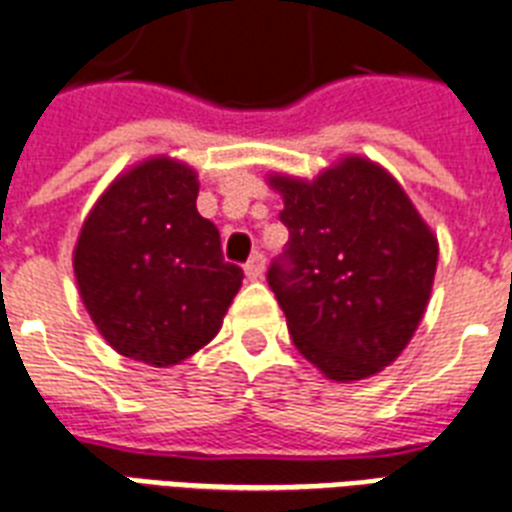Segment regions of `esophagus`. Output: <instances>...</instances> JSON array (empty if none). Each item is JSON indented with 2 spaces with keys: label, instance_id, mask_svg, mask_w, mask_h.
Instances as JSON below:
<instances>
[{
  "label": "esophagus",
  "instance_id": "34e87169",
  "mask_svg": "<svg viewBox=\"0 0 512 512\" xmlns=\"http://www.w3.org/2000/svg\"><path fill=\"white\" fill-rule=\"evenodd\" d=\"M263 271H265V257L260 252L249 257V263L244 265V273H247V279L257 282V279H263Z\"/></svg>",
  "mask_w": 512,
  "mask_h": 512
}]
</instances>
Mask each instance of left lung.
<instances>
[{"instance_id":"obj_1","label":"left lung","mask_w":512,"mask_h":512,"mask_svg":"<svg viewBox=\"0 0 512 512\" xmlns=\"http://www.w3.org/2000/svg\"><path fill=\"white\" fill-rule=\"evenodd\" d=\"M290 241L268 268L298 351L333 381L400 357L427 308L438 239L397 179L349 155L317 179L268 177Z\"/></svg>"}]
</instances>
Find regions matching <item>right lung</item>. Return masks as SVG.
Masks as SVG:
<instances>
[{
    "label": "right lung",
    "mask_w": 512,
    "mask_h": 512,
    "mask_svg": "<svg viewBox=\"0 0 512 512\" xmlns=\"http://www.w3.org/2000/svg\"><path fill=\"white\" fill-rule=\"evenodd\" d=\"M198 174L158 155L112 182L85 217L74 279L93 325L123 357L169 368L212 341L244 271L198 214Z\"/></svg>",
    "instance_id": "add662e5"
}]
</instances>
